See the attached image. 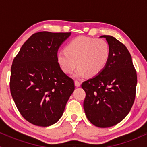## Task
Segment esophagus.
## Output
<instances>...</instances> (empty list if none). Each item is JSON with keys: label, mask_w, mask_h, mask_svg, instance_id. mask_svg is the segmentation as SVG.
Listing matches in <instances>:
<instances>
[{"label": "esophagus", "mask_w": 147, "mask_h": 147, "mask_svg": "<svg viewBox=\"0 0 147 147\" xmlns=\"http://www.w3.org/2000/svg\"><path fill=\"white\" fill-rule=\"evenodd\" d=\"M75 87H80V85H81V83L79 82V81H75Z\"/></svg>", "instance_id": "obj_1"}]
</instances>
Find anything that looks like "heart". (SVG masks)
<instances>
[{
    "label": "heart",
    "instance_id": "b5f03b06",
    "mask_svg": "<svg viewBox=\"0 0 147 147\" xmlns=\"http://www.w3.org/2000/svg\"><path fill=\"white\" fill-rule=\"evenodd\" d=\"M109 57L110 47L105 40L80 36L67 44L66 50L57 53V60L61 69L68 74L78 65L73 76L80 78L87 74L99 75L106 67Z\"/></svg>",
    "mask_w": 147,
    "mask_h": 147
}]
</instances>
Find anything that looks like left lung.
I'll return each mask as SVG.
<instances>
[{
  "mask_svg": "<svg viewBox=\"0 0 147 147\" xmlns=\"http://www.w3.org/2000/svg\"><path fill=\"white\" fill-rule=\"evenodd\" d=\"M110 47V57L99 75L82 84L86 93L84 110L96 127L116 125L126 117L135 99L137 78L126 46L110 35H102Z\"/></svg>",
  "mask_w": 147,
  "mask_h": 147,
  "instance_id": "8db88e82",
  "label": "left lung"
}]
</instances>
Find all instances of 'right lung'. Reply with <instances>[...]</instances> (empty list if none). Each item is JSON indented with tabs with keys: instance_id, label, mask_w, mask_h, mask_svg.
I'll return each mask as SVG.
<instances>
[{
	"instance_id": "obj_1",
	"label": "right lung",
	"mask_w": 147,
	"mask_h": 147,
	"mask_svg": "<svg viewBox=\"0 0 147 147\" xmlns=\"http://www.w3.org/2000/svg\"><path fill=\"white\" fill-rule=\"evenodd\" d=\"M71 32H36L23 44L11 67L10 88L22 116L31 124L49 127L63 115L75 90L57 60Z\"/></svg>"
}]
</instances>
